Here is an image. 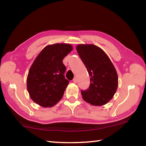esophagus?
<instances>
[{"label":"esophagus","instance_id":"34e87169","mask_svg":"<svg viewBox=\"0 0 146 146\" xmlns=\"http://www.w3.org/2000/svg\"><path fill=\"white\" fill-rule=\"evenodd\" d=\"M77 82H78V79H77V78H76V77L74 78V79H73V82H74V83H76Z\"/></svg>","mask_w":146,"mask_h":146}]
</instances>
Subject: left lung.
Wrapping results in <instances>:
<instances>
[{"label": "left lung", "mask_w": 146, "mask_h": 146, "mask_svg": "<svg viewBox=\"0 0 146 146\" xmlns=\"http://www.w3.org/2000/svg\"><path fill=\"white\" fill-rule=\"evenodd\" d=\"M76 49L90 76L89 89L81 91L83 99L93 106L106 104L118 87V75L112 62L102 49L93 44H78Z\"/></svg>", "instance_id": "left-lung-1"}]
</instances>
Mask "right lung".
Returning a JSON list of instances; mask_svg holds the SVG:
<instances>
[{
	"instance_id": "obj_1",
	"label": "right lung",
	"mask_w": 146,
	"mask_h": 146,
	"mask_svg": "<svg viewBox=\"0 0 146 146\" xmlns=\"http://www.w3.org/2000/svg\"><path fill=\"white\" fill-rule=\"evenodd\" d=\"M72 49L70 44H51L35 59L27 77V90L33 102L51 108L60 100L69 84L64 75L66 68L62 60Z\"/></svg>"
}]
</instances>
